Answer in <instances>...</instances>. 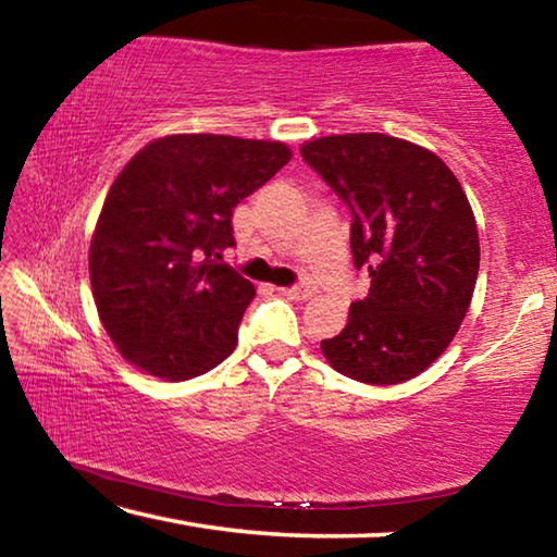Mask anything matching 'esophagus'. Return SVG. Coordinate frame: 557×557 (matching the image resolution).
<instances>
[{
  "label": "esophagus",
  "instance_id": "1",
  "mask_svg": "<svg viewBox=\"0 0 557 557\" xmlns=\"http://www.w3.org/2000/svg\"><path fill=\"white\" fill-rule=\"evenodd\" d=\"M282 295L289 297V299H309L314 295V289L309 285H292V287L282 289Z\"/></svg>",
  "mask_w": 557,
  "mask_h": 557
}]
</instances>
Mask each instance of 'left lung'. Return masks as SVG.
Wrapping results in <instances>:
<instances>
[{
  "mask_svg": "<svg viewBox=\"0 0 557 557\" xmlns=\"http://www.w3.org/2000/svg\"><path fill=\"white\" fill-rule=\"evenodd\" d=\"M301 159L351 211L354 265L371 277L342 334L322 342L326 361L371 385L414 379L449 346L474 295L467 194L430 149L379 132L312 139Z\"/></svg>",
  "mask_w": 557,
  "mask_h": 557,
  "instance_id": "1",
  "label": "left lung"
}]
</instances>
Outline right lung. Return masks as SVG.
<instances>
[{"mask_svg":"<svg viewBox=\"0 0 557 557\" xmlns=\"http://www.w3.org/2000/svg\"><path fill=\"white\" fill-rule=\"evenodd\" d=\"M292 159L282 143L172 135L122 169L90 240L100 322L132 366L188 381L233 354L250 280L221 262L233 209Z\"/></svg>","mask_w":557,"mask_h":557,"instance_id":"1","label":"right lung"}]
</instances>
